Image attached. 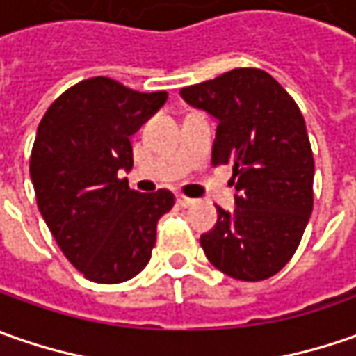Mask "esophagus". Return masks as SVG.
Returning a JSON list of instances; mask_svg holds the SVG:
<instances>
[{"instance_id": "obj_1", "label": "esophagus", "mask_w": 356, "mask_h": 356, "mask_svg": "<svg viewBox=\"0 0 356 356\" xmlns=\"http://www.w3.org/2000/svg\"><path fill=\"white\" fill-rule=\"evenodd\" d=\"M176 202H178L180 206H184V208H188V206H194V204H196V200L186 198V196H182V194H180V196H176Z\"/></svg>"}]
</instances>
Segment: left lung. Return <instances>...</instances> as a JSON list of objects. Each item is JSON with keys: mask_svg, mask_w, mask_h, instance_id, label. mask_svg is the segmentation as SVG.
Wrapping results in <instances>:
<instances>
[{"mask_svg": "<svg viewBox=\"0 0 356 356\" xmlns=\"http://www.w3.org/2000/svg\"><path fill=\"white\" fill-rule=\"evenodd\" d=\"M216 118L213 164H234L236 208L220 206L200 236L213 267L234 280L275 275L297 250L313 210V152L305 120L280 83L259 69H234L180 90Z\"/></svg>", "mask_w": 356, "mask_h": 356, "instance_id": "1", "label": "left lung"}]
</instances>
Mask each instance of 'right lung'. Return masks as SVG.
<instances>
[{
    "mask_svg": "<svg viewBox=\"0 0 356 356\" xmlns=\"http://www.w3.org/2000/svg\"><path fill=\"white\" fill-rule=\"evenodd\" d=\"M166 90L138 92L108 76L81 81L49 106L29 172L37 206L65 257L95 283L140 273L156 243V222L174 194L130 190V136L164 106Z\"/></svg>",
    "mask_w": 356,
    "mask_h": 356,
    "instance_id": "add662e5",
    "label": "right lung"
}]
</instances>
